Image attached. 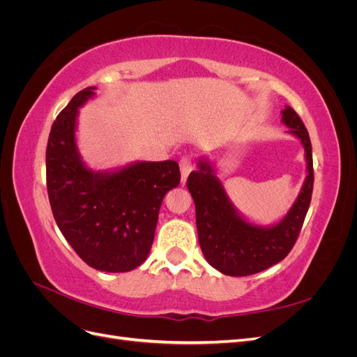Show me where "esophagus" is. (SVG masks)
<instances>
[{
    "instance_id": "esophagus-1",
    "label": "esophagus",
    "mask_w": 357,
    "mask_h": 357,
    "mask_svg": "<svg viewBox=\"0 0 357 357\" xmlns=\"http://www.w3.org/2000/svg\"><path fill=\"white\" fill-rule=\"evenodd\" d=\"M192 169H193V165H192L190 159L189 158H183L180 160V172H181V183H183V185H185V183H186V180H188L189 174L192 172Z\"/></svg>"
}]
</instances>
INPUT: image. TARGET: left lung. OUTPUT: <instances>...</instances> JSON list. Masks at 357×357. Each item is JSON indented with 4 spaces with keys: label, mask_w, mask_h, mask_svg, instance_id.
I'll use <instances>...</instances> for the list:
<instances>
[{
    "label": "left lung",
    "mask_w": 357,
    "mask_h": 357,
    "mask_svg": "<svg viewBox=\"0 0 357 357\" xmlns=\"http://www.w3.org/2000/svg\"><path fill=\"white\" fill-rule=\"evenodd\" d=\"M287 134L296 137L305 152L307 176L296 201L284 218L274 225H256L236 210L215 168L201 158L198 171L190 172L188 189L195 202L198 240L207 262L225 275L244 277L261 273L289 255L307 215L314 172L308 131L291 107L282 110Z\"/></svg>",
    "instance_id": "8db88e82"
}]
</instances>
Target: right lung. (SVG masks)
I'll use <instances>...</instances> for the list:
<instances>
[{
    "label": "right lung",
    "instance_id": "obj_1",
    "mask_svg": "<svg viewBox=\"0 0 357 357\" xmlns=\"http://www.w3.org/2000/svg\"><path fill=\"white\" fill-rule=\"evenodd\" d=\"M80 91L53 122L46 149L47 193L62 235L89 266L128 273L152 248L165 193L180 185L174 160H137L95 171L84 164L75 139L79 109L95 96Z\"/></svg>",
    "mask_w": 357,
    "mask_h": 357
}]
</instances>
